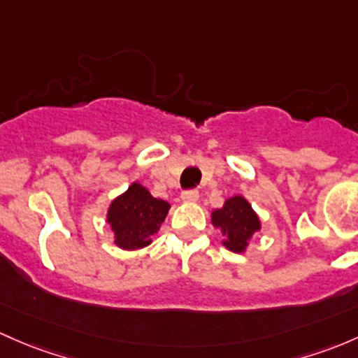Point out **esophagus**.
<instances>
[{
    "instance_id": "esophagus-1",
    "label": "esophagus",
    "mask_w": 358,
    "mask_h": 358,
    "mask_svg": "<svg viewBox=\"0 0 358 358\" xmlns=\"http://www.w3.org/2000/svg\"><path fill=\"white\" fill-rule=\"evenodd\" d=\"M197 199H199V192L195 190V189L182 192V201H185V202H195V201H197Z\"/></svg>"
}]
</instances>
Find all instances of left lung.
Returning a JSON list of instances; mask_svg holds the SVG:
<instances>
[{
  "label": "left lung",
  "mask_w": 358,
  "mask_h": 358,
  "mask_svg": "<svg viewBox=\"0 0 358 358\" xmlns=\"http://www.w3.org/2000/svg\"><path fill=\"white\" fill-rule=\"evenodd\" d=\"M213 224L227 235L224 245L231 252L245 250L248 240L261 229V221L250 204L240 195L228 199L221 209L213 213Z\"/></svg>",
  "instance_id": "8db88e82"
}]
</instances>
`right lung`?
I'll return each instance as SVG.
<instances>
[{"label":"right lung","mask_w":358,"mask_h":358,"mask_svg":"<svg viewBox=\"0 0 358 358\" xmlns=\"http://www.w3.org/2000/svg\"><path fill=\"white\" fill-rule=\"evenodd\" d=\"M168 209L166 201L154 199L141 183H131L125 194L111 202L108 210V223L115 231L116 245L125 250L149 245Z\"/></svg>","instance_id":"add662e5"}]
</instances>
